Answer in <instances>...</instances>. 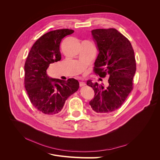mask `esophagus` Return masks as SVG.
<instances>
[{
    "label": "esophagus",
    "instance_id": "1",
    "mask_svg": "<svg viewBox=\"0 0 160 160\" xmlns=\"http://www.w3.org/2000/svg\"><path fill=\"white\" fill-rule=\"evenodd\" d=\"M85 85V83L84 82H80V87H83Z\"/></svg>",
    "mask_w": 160,
    "mask_h": 160
}]
</instances>
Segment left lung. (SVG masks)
Wrapping results in <instances>:
<instances>
[{"instance_id": "8db88e82", "label": "left lung", "mask_w": 160, "mask_h": 160, "mask_svg": "<svg viewBox=\"0 0 160 160\" xmlns=\"http://www.w3.org/2000/svg\"><path fill=\"white\" fill-rule=\"evenodd\" d=\"M91 32L99 52L94 71L100 77L107 75L109 78L107 88L87 82L95 93L89 105L94 112L103 114L121 107L132 91L136 61L131 42L115 28H99Z\"/></svg>"}]
</instances>
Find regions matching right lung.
Returning <instances> with one entry per match:
<instances>
[{
  "instance_id": "right-lung-1",
  "label": "right lung",
  "mask_w": 160,
  "mask_h": 160,
  "mask_svg": "<svg viewBox=\"0 0 160 160\" xmlns=\"http://www.w3.org/2000/svg\"><path fill=\"white\" fill-rule=\"evenodd\" d=\"M73 30L64 28L48 32L41 36L33 45L25 61V87L32 105L45 114L59 113L66 100L79 88L74 78L62 80L48 76L50 64L61 59L60 44Z\"/></svg>"
}]
</instances>
